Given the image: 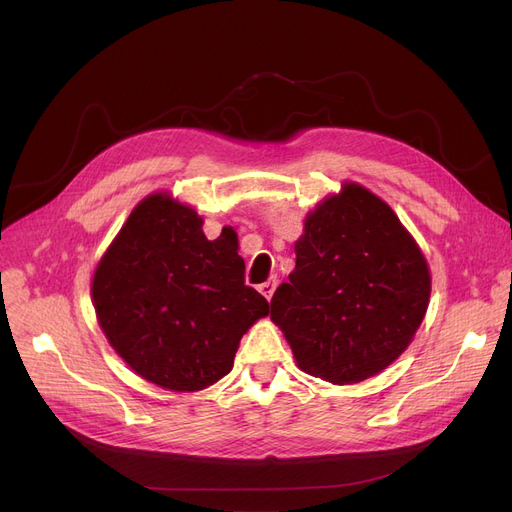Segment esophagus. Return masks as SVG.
<instances>
[{
	"label": "esophagus",
	"mask_w": 512,
	"mask_h": 512,
	"mask_svg": "<svg viewBox=\"0 0 512 512\" xmlns=\"http://www.w3.org/2000/svg\"><path fill=\"white\" fill-rule=\"evenodd\" d=\"M276 286H278V280L276 278H270L267 282H263V284H259V292L263 294V297L270 301L272 297H274V290H276Z\"/></svg>",
	"instance_id": "obj_1"
}]
</instances>
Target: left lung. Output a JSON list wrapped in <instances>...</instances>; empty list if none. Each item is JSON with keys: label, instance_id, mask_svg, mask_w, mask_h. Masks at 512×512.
Instances as JSON below:
<instances>
[{"label": "left lung", "instance_id": "1", "mask_svg": "<svg viewBox=\"0 0 512 512\" xmlns=\"http://www.w3.org/2000/svg\"><path fill=\"white\" fill-rule=\"evenodd\" d=\"M294 253L297 265L274 292L270 317L305 373L359 384L407 351L432 274L386 201L344 182L307 213Z\"/></svg>", "mask_w": 512, "mask_h": 512}]
</instances>
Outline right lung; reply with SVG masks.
<instances>
[{"instance_id": "1", "label": "right lung", "mask_w": 512, "mask_h": 512, "mask_svg": "<svg viewBox=\"0 0 512 512\" xmlns=\"http://www.w3.org/2000/svg\"><path fill=\"white\" fill-rule=\"evenodd\" d=\"M91 297L99 328L124 363L172 392L222 380L242 334L270 313L245 286L238 240H207L201 215L166 191L130 211L95 267Z\"/></svg>"}]
</instances>
